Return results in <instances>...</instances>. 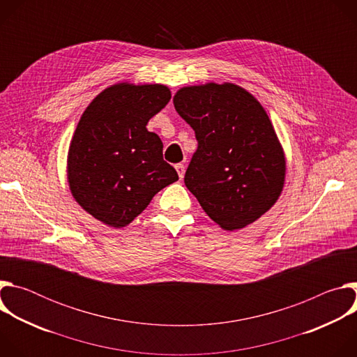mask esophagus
Masks as SVG:
<instances>
[{"label": "esophagus", "instance_id": "obj_1", "mask_svg": "<svg viewBox=\"0 0 357 357\" xmlns=\"http://www.w3.org/2000/svg\"><path fill=\"white\" fill-rule=\"evenodd\" d=\"M175 169H176L179 178L182 179L183 175H185V165H183V164H176V165H175Z\"/></svg>", "mask_w": 357, "mask_h": 357}]
</instances>
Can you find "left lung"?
Instances as JSON below:
<instances>
[{
	"instance_id": "1",
	"label": "left lung",
	"mask_w": 357,
	"mask_h": 357,
	"mask_svg": "<svg viewBox=\"0 0 357 357\" xmlns=\"http://www.w3.org/2000/svg\"><path fill=\"white\" fill-rule=\"evenodd\" d=\"M174 106L197 139L185 185L202 209L225 230L256 222L285 181L284 151L263 106L233 83L182 87Z\"/></svg>"
}]
</instances>
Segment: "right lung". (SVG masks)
<instances>
[{"mask_svg":"<svg viewBox=\"0 0 357 357\" xmlns=\"http://www.w3.org/2000/svg\"><path fill=\"white\" fill-rule=\"evenodd\" d=\"M171 100L164 84L117 83L80 117L68 154L73 197L97 220L120 229L161 189L178 181L162 158V141L146 124Z\"/></svg>","mask_w":357,"mask_h":357,"instance_id":"right-lung-1","label":"right lung"}]
</instances>
